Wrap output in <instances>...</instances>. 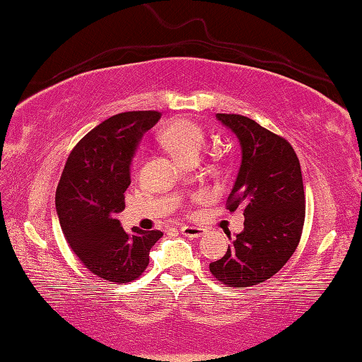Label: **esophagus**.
Masks as SVG:
<instances>
[{"label":"esophagus","instance_id":"1","mask_svg":"<svg viewBox=\"0 0 362 362\" xmlns=\"http://www.w3.org/2000/svg\"><path fill=\"white\" fill-rule=\"evenodd\" d=\"M181 233L187 238H199L200 235H204L205 229H202V227H197V226H182L181 227Z\"/></svg>","mask_w":362,"mask_h":362}]
</instances>
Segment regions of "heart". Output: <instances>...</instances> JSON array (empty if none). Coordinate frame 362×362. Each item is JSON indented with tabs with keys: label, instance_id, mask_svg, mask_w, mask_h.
Segmentation results:
<instances>
[{
	"label": "heart",
	"instance_id": "b5f03b06",
	"mask_svg": "<svg viewBox=\"0 0 362 362\" xmlns=\"http://www.w3.org/2000/svg\"><path fill=\"white\" fill-rule=\"evenodd\" d=\"M157 139L176 158L186 163H194L205 144V132L191 119L176 117L158 130Z\"/></svg>",
	"mask_w": 362,
	"mask_h": 362
}]
</instances>
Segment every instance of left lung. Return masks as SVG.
<instances>
[{
  "instance_id": "8db88e82",
  "label": "left lung",
  "mask_w": 362,
  "mask_h": 362,
  "mask_svg": "<svg viewBox=\"0 0 362 362\" xmlns=\"http://www.w3.org/2000/svg\"><path fill=\"white\" fill-rule=\"evenodd\" d=\"M216 117L235 133L242 165L226 208H242L245 229L226 255L210 264L216 281L229 288H251L281 270L300 242L305 221L300 163L288 139L240 114Z\"/></svg>"
}]
</instances>
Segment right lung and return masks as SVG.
<instances>
[{
  "mask_svg": "<svg viewBox=\"0 0 362 362\" xmlns=\"http://www.w3.org/2000/svg\"><path fill=\"white\" fill-rule=\"evenodd\" d=\"M162 114L127 111L106 119L69 152L55 192V208L69 248L93 275L107 283L136 280L149 264V251L163 233L116 219L125 208L130 162L143 133Z\"/></svg>",
  "mask_w": 362,
  "mask_h": 362,
  "instance_id": "add662e5",
  "label": "right lung"
}]
</instances>
